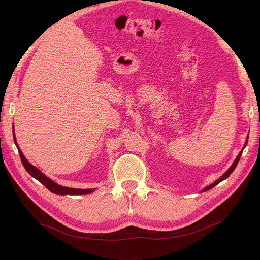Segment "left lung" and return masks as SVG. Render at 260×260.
<instances>
[{
  "mask_svg": "<svg viewBox=\"0 0 260 260\" xmlns=\"http://www.w3.org/2000/svg\"><path fill=\"white\" fill-rule=\"evenodd\" d=\"M246 144H247V141H246V143H245V145H244V147H245L246 146ZM244 147L242 148V151L239 153V155H238V157H237V159H235L234 160V162L232 164V166L229 168V169H228L226 170V172H225V174L221 177V178H219L217 181H215V182L214 183H212V184H210V185H208L207 187H205V188H204V190H203V192H206V191H208V190H210V188H212V187H214L215 185H217L218 183H220V182H221V181H223L224 179H226L228 177H229L231 174H232V171L235 169V167H237V165H238V162H239V160H240V158H241V155H242V152H243V149H244Z\"/></svg>",
  "mask_w": 260,
  "mask_h": 260,
  "instance_id": "left-lung-1",
  "label": "left lung"
}]
</instances>
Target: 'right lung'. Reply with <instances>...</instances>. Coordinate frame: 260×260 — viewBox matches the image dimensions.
I'll return each instance as SVG.
<instances>
[{"mask_svg":"<svg viewBox=\"0 0 260 260\" xmlns=\"http://www.w3.org/2000/svg\"><path fill=\"white\" fill-rule=\"evenodd\" d=\"M14 133V132H13ZM14 142L16 144L18 152H19V156L21 162L23 165V167L29 172L30 176H32L35 179H37L39 182H41L49 191H51L54 194H59V195H83V194H90L91 192L94 191V188H86V190H82V188H73V187H66V186H61L57 183H55L53 180H51L50 178H48L46 176H44L42 172L39 170L38 168H36L35 166H32L27 159L26 157L23 156L22 152L20 151V148L17 144L16 138H15L14 135Z\"/></svg>","mask_w":260,"mask_h":260,"instance_id":"right-lung-1","label":"right lung"}]
</instances>
